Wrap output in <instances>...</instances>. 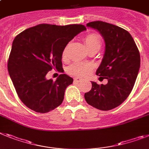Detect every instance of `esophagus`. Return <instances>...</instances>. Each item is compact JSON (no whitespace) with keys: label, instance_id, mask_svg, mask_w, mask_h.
Returning a JSON list of instances; mask_svg holds the SVG:
<instances>
[{"label":"esophagus","instance_id":"34e87169","mask_svg":"<svg viewBox=\"0 0 149 149\" xmlns=\"http://www.w3.org/2000/svg\"><path fill=\"white\" fill-rule=\"evenodd\" d=\"M74 81H78V82H80V81H82V78H80V77H75V78H74Z\"/></svg>","mask_w":149,"mask_h":149}]
</instances>
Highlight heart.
Here are the masks:
<instances>
[{
    "label": "heart",
    "instance_id": "obj_1",
    "mask_svg": "<svg viewBox=\"0 0 149 149\" xmlns=\"http://www.w3.org/2000/svg\"><path fill=\"white\" fill-rule=\"evenodd\" d=\"M85 46L89 51H98L102 46V41L100 37L96 33H90L84 38ZM68 45L65 46L62 53V58L63 60L68 59ZM93 69V65L90 63H83V62H74L68 67V72L72 76L77 77H84Z\"/></svg>",
    "mask_w": 149,
    "mask_h": 149
}]
</instances>
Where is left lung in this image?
I'll return each instance as SVG.
<instances>
[{"mask_svg":"<svg viewBox=\"0 0 149 149\" xmlns=\"http://www.w3.org/2000/svg\"><path fill=\"white\" fill-rule=\"evenodd\" d=\"M87 26L96 29L105 42L103 59L96 74L108 80L105 85L92 82V88L84 94L93 107L109 111L118 107L131 93L140 67V54L133 38L125 29L102 21Z\"/></svg>","mask_w":149,"mask_h":149,"instance_id":"1","label":"left lung"}]
</instances>
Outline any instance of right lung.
I'll return each mask as SVG.
<instances>
[{
    "label": "right lung",
    "mask_w": 149,
    "mask_h": 149,
    "mask_svg": "<svg viewBox=\"0 0 149 149\" xmlns=\"http://www.w3.org/2000/svg\"><path fill=\"white\" fill-rule=\"evenodd\" d=\"M84 25L40 24L25 29L14 38L7 68L18 96L38 113L55 109L64 100L72 77L61 74L55 81L46 75L53 68L63 72L62 50L81 31Z\"/></svg>",
    "instance_id": "obj_1"
}]
</instances>
